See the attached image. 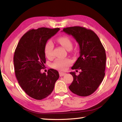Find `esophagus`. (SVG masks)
Wrapping results in <instances>:
<instances>
[{
    "mask_svg": "<svg viewBox=\"0 0 122 122\" xmlns=\"http://www.w3.org/2000/svg\"><path fill=\"white\" fill-rule=\"evenodd\" d=\"M59 75H60V76H63L66 75V73H64V72L59 71Z\"/></svg>",
    "mask_w": 122,
    "mask_h": 122,
    "instance_id": "esophagus-1",
    "label": "esophagus"
}]
</instances>
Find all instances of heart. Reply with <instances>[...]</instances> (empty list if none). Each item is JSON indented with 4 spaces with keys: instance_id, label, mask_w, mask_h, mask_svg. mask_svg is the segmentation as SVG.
<instances>
[{
    "instance_id": "obj_1",
    "label": "heart",
    "mask_w": 122,
    "mask_h": 122,
    "mask_svg": "<svg viewBox=\"0 0 122 122\" xmlns=\"http://www.w3.org/2000/svg\"><path fill=\"white\" fill-rule=\"evenodd\" d=\"M57 41L66 50L70 51L73 48V42L68 37L61 36L57 39ZM54 45L51 41H48L45 44L44 48L45 54L47 58L50 59L53 55ZM71 64V61L69 59H56L52 64L54 69L60 71H66Z\"/></svg>"
}]
</instances>
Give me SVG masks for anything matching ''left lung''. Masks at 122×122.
I'll list each match as a JSON object with an SVG mask.
<instances>
[{
    "label": "left lung",
    "mask_w": 122,
    "mask_h": 122,
    "mask_svg": "<svg viewBox=\"0 0 122 122\" xmlns=\"http://www.w3.org/2000/svg\"><path fill=\"white\" fill-rule=\"evenodd\" d=\"M63 31L75 39L80 49V56L71 69L81 71L78 75L70 73L73 81L69 89L80 96H89L97 90L105 76V49L97 34L90 29L73 26L63 28Z\"/></svg>",
    "instance_id": "obj_1"
}]
</instances>
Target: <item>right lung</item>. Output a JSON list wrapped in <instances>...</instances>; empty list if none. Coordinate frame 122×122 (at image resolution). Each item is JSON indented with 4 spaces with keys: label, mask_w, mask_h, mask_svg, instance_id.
Returning <instances> with one entry per match:
<instances>
[{
    "label": "right lung",
    "mask_w": 122,
    "mask_h": 122,
    "mask_svg": "<svg viewBox=\"0 0 122 122\" xmlns=\"http://www.w3.org/2000/svg\"><path fill=\"white\" fill-rule=\"evenodd\" d=\"M59 28H39L30 30L20 39L14 52V71L18 83L29 96L41 100L50 95L59 77V72L49 69L41 73L46 63L44 52L47 40Z\"/></svg>",
    "instance_id": "1"
}]
</instances>
